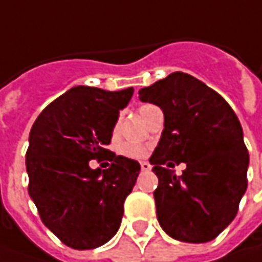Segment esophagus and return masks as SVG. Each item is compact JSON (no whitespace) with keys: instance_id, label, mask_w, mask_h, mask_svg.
Instances as JSON below:
<instances>
[{"instance_id":"esophagus-1","label":"esophagus","mask_w":262,"mask_h":262,"mask_svg":"<svg viewBox=\"0 0 262 262\" xmlns=\"http://www.w3.org/2000/svg\"><path fill=\"white\" fill-rule=\"evenodd\" d=\"M141 170H142V171H149V170H151V164L146 163V161H142V163H141Z\"/></svg>"}]
</instances>
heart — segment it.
Listing matches in <instances>:
<instances>
[{"instance_id": "1", "label": "heart", "mask_w": 262, "mask_h": 262, "mask_svg": "<svg viewBox=\"0 0 262 262\" xmlns=\"http://www.w3.org/2000/svg\"><path fill=\"white\" fill-rule=\"evenodd\" d=\"M151 108H154V105H142L139 108L141 117H143ZM120 152L124 157H129V158H143L148 154V149L142 145H136V143H123L120 148Z\"/></svg>"}]
</instances>
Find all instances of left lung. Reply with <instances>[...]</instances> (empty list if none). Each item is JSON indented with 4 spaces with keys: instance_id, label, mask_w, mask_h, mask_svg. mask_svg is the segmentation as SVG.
Instances as JSON below:
<instances>
[{
    "instance_id": "8db88e82",
    "label": "left lung",
    "mask_w": 262,
    "mask_h": 262,
    "mask_svg": "<svg viewBox=\"0 0 262 262\" xmlns=\"http://www.w3.org/2000/svg\"><path fill=\"white\" fill-rule=\"evenodd\" d=\"M139 98L164 113L149 158L160 226L180 242H210L233 222L248 188L249 154L237 116L222 95L182 72L142 88ZM180 162L187 168L176 177L171 168Z\"/></svg>"
}]
</instances>
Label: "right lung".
<instances>
[{
  "mask_svg": "<svg viewBox=\"0 0 262 262\" xmlns=\"http://www.w3.org/2000/svg\"><path fill=\"white\" fill-rule=\"evenodd\" d=\"M132 95L133 88L110 92L74 86L54 99L30 129L29 195L42 223L73 249L98 248L119 230L141 165L105 146ZM102 158L112 161L107 170L89 167L91 159Z\"/></svg>",
  "mask_w": 262,
  "mask_h": 262,
  "instance_id": "1",
  "label": "right lung"
}]
</instances>
